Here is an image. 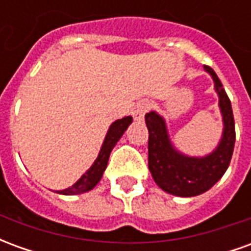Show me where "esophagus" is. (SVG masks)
Segmentation results:
<instances>
[{
	"mask_svg": "<svg viewBox=\"0 0 251 251\" xmlns=\"http://www.w3.org/2000/svg\"><path fill=\"white\" fill-rule=\"evenodd\" d=\"M148 109H149V103H148V102H140V103H137L136 106H134V109H133V117H134V120H144V117L147 114Z\"/></svg>",
	"mask_w": 251,
	"mask_h": 251,
	"instance_id": "esophagus-1",
	"label": "esophagus"
}]
</instances>
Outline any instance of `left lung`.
Segmentation results:
<instances>
[{
	"mask_svg": "<svg viewBox=\"0 0 251 251\" xmlns=\"http://www.w3.org/2000/svg\"><path fill=\"white\" fill-rule=\"evenodd\" d=\"M204 70L214 80L223 122L221 140L212 152L205 156H188L181 153L171 141L163 115L156 111H149L145 115L149 130L148 164L153 180L163 191L180 198L198 196L216 184L230 165L235 144L231 102L214 70L207 66Z\"/></svg>",
	"mask_w": 251,
	"mask_h": 251,
	"instance_id": "obj_1",
	"label": "left lung"
}]
</instances>
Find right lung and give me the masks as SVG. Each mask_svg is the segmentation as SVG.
<instances>
[{
    "instance_id": "1",
    "label": "right lung",
    "mask_w": 251,
    "mask_h": 251,
    "mask_svg": "<svg viewBox=\"0 0 251 251\" xmlns=\"http://www.w3.org/2000/svg\"><path fill=\"white\" fill-rule=\"evenodd\" d=\"M131 122H133V118H131L130 115L114 121L110 125L107 133H106L103 144H102L100 151L98 153V157L95 158L93 165L82 175V177L77 180L75 184H72L71 187H68L66 189H62V191H56L57 194L80 195L91 191L95 185L98 184L100 179H102V176H103L104 169L107 167L110 153L113 151V148L117 145V142L120 141L121 137L124 136V133H125L126 129L129 127Z\"/></svg>"
}]
</instances>
